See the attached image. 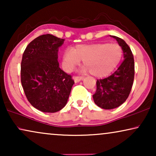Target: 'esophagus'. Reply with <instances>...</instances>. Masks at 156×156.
<instances>
[{"mask_svg": "<svg viewBox=\"0 0 156 156\" xmlns=\"http://www.w3.org/2000/svg\"><path fill=\"white\" fill-rule=\"evenodd\" d=\"M83 79H84V76H75L74 77V82H79L80 81L82 80Z\"/></svg>", "mask_w": 156, "mask_h": 156, "instance_id": "1", "label": "esophagus"}]
</instances>
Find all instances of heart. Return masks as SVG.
I'll return each instance as SVG.
<instances>
[{
	"label": "heart",
	"mask_w": 156,
	"mask_h": 156,
	"mask_svg": "<svg viewBox=\"0 0 156 156\" xmlns=\"http://www.w3.org/2000/svg\"><path fill=\"white\" fill-rule=\"evenodd\" d=\"M123 49L117 43L100 42L91 44H80L73 50H68L64 55L65 68L72 70L83 61L85 70L91 74L101 77L112 73L120 63Z\"/></svg>",
	"instance_id": "1"
}]
</instances>
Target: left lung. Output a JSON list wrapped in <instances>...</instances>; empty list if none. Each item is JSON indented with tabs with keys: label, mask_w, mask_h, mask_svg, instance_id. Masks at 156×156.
<instances>
[{
	"label": "left lung",
	"mask_w": 156,
	"mask_h": 156,
	"mask_svg": "<svg viewBox=\"0 0 156 156\" xmlns=\"http://www.w3.org/2000/svg\"><path fill=\"white\" fill-rule=\"evenodd\" d=\"M111 37L121 46L125 59L112 75L97 81V90L93 99L94 103L104 109L119 107L125 102L131 91L135 74L133 55L129 46L120 37Z\"/></svg>",
	"instance_id": "obj_1"
}]
</instances>
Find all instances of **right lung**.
<instances>
[{"label":"right lung","instance_id":"add662e5","mask_svg":"<svg viewBox=\"0 0 156 156\" xmlns=\"http://www.w3.org/2000/svg\"><path fill=\"white\" fill-rule=\"evenodd\" d=\"M64 39L46 34L30 42L23 54L20 78L31 105L42 112H59L67 104L74 84L59 67L58 48Z\"/></svg>","mask_w":156,"mask_h":156}]
</instances>
